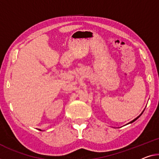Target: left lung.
I'll return each mask as SVG.
<instances>
[{"label":"left lung","mask_w":159,"mask_h":159,"mask_svg":"<svg viewBox=\"0 0 159 159\" xmlns=\"http://www.w3.org/2000/svg\"><path fill=\"white\" fill-rule=\"evenodd\" d=\"M143 111H144V110H143ZM143 112H142V113H141V114H140V115H139V116L138 117H136V119H134L133 121H131V122H129V124H130V123H132V122H134V121H135L136 120V119H137L138 118H139V117H140V116H141V114H143Z\"/></svg>","instance_id":"left-lung-1"}]
</instances>
